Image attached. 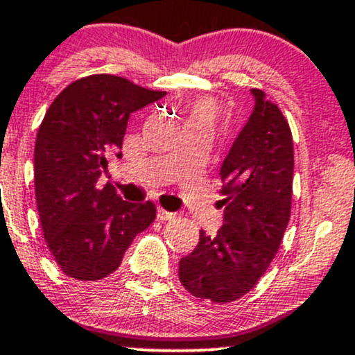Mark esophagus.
<instances>
[{
  "label": "esophagus",
  "instance_id": "esophagus-1",
  "mask_svg": "<svg viewBox=\"0 0 355 355\" xmlns=\"http://www.w3.org/2000/svg\"><path fill=\"white\" fill-rule=\"evenodd\" d=\"M157 217H158V220H171L175 217V214L168 212V210H165L163 207H158L157 209Z\"/></svg>",
  "mask_w": 355,
  "mask_h": 355
}]
</instances>
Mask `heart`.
Wrapping results in <instances>:
<instances>
[{
    "label": "heart",
    "instance_id": "heart-1",
    "mask_svg": "<svg viewBox=\"0 0 355 355\" xmlns=\"http://www.w3.org/2000/svg\"><path fill=\"white\" fill-rule=\"evenodd\" d=\"M217 118H219V109L216 103L210 99H202L193 104L192 109L185 116V128H197V130H205L212 135L216 130Z\"/></svg>",
    "mask_w": 355,
    "mask_h": 355
}]
</instances>
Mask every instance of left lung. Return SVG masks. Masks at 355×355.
Segmentation results:
<instances>
[{
	"label": "left lung",
	"instance_id": "left-lung-1",
	"mask_svg": "<svg viewBox=\"0 0 355 355\" xmlns=\"http://www.w3.org/2000/svg\"><path fill=\"white\" fill-rule=\"evenodd\" d=\"M254 109L220 166L224 224L200 239L178 264L193 297L214 303L241 298L254 288L278 252L293 189V138L288 121L263 91L251 89Z\"/></svg>",
	"mask_w": 355,
	"mask_h": 355
}]
</instances>
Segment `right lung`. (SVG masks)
I'll use <instances>...</instances> for the list:
<instances>
[{
    "instance_id": "add662e5",
    "label": "right lung",
    "mask_w": 355,
    "mask_h": 355,
    "mask_svg": "<svg viewBox=\"0 0 355 355\" xmlns=\"http://www.w3.org/2000/svg\"><path fill=\"white\" fill-rule=\"evenodd\" d=\"M165 94L94 73L69 84L50 104L35 143V197L46 246L70 278H106L157 217L153 202L131 204L97 180L112 157L121 158L131 112Z\"/></svg>"
}]
</instances>
